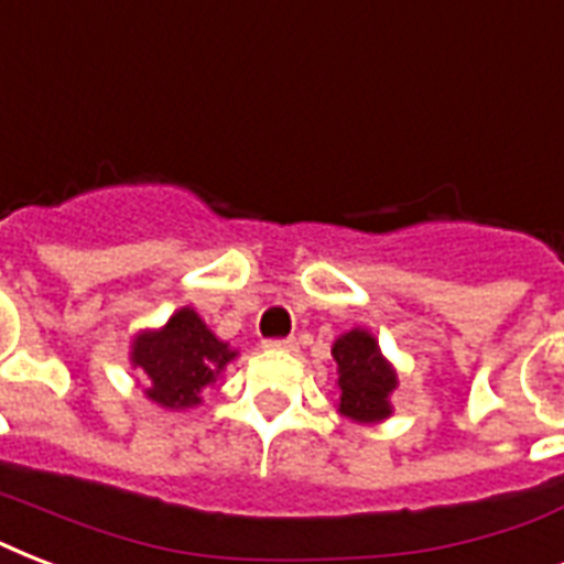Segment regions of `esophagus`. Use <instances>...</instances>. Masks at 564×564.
<instances>
[{
	"mask_svg": "<svg viewBox=\"0 0 564 564\" xmlns=\"http://www.w3.org/2000/svg\"><path fill=\"white\" fill-rule=\"evenodd\" d=\"M263 348L265 351H295L299 345H295V339H265Z\"/></svg>",
	"mask_w": 564,
	"mask_h": 564,
	"instance_id": "1",
	"label": "esophagus"
}]
</instances>
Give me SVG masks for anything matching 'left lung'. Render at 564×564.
<instances>
[{
	"instance_id": "1",
	"label": "left lung",
	"mask_w": 564,
	"mask_h": 564,
	"mask_svg": "<svg viewBox=\"0 0 564 564\" xmlns=\"http://www.w3.org/2000/svg\"><path fill=\"white\" fill-rule=\"evenodd\" d=\"M330 354L339 375V415L357 424H380L389 419L394 412L392 392L398 389V371L383 357L369 327H351L336 336Z\"/></svg>"
}]
</instances>
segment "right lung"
<instances>
[{"instance_id": "right-lung-1", "label": "right lung", "mask_w": 564, "mask_h": 564, "mask_svg": "<svg viewBox=\"0 0 564 564\" xmlns=\"http://www.w3.org/2000/svg\"><path fill=\"white\" fill-rule=\"evenodd\" d=\"M237 357V348L213 334L189 304L175 310L166 325L137 330L128 345V362L137 383H143V394L170 412L198 406L204 389Z\"/></svg>"}]
</instances>
